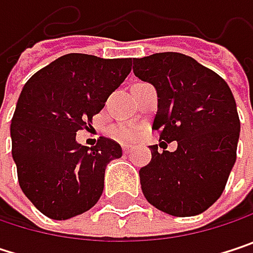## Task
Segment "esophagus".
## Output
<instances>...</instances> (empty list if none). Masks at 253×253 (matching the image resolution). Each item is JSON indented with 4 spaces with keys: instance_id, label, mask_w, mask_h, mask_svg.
Instances as JSON below:
<instances>
[{
    "instance_id": "obj_1",
    "label": "esophagus",
    "mask_w": 253,
    "mask_h": 253,
    "mask_svg": "<svg viewBox=\"0 0 253 253\" xmlns=\"http://www.w3.org/2000/svg\"><path fill=\"white\" fill-rule=\"evenodd\" d=\"M123 152L128 155V154H131V152H133V148H130V146H123Z\"/></svg>"
}]
</instances>
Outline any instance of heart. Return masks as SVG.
<instances>
[{"label":"heart","instance_id":"b5f03b06","mask_svg":"<svg viewBox=\"0 0 253 253\" xmlns=\"http://www.w3.org/2000/svg\"><path fill=\"white\" fill-rule=\"evenodd\" d=\"M110 133L114 139L117 140H122V142H131L136 134H137V130L133 125H126V123H120V125H116L110 128Z\"/></svg>","mask_w":253,"mask_h":253}]
</instances>
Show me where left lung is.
Instances as JSON below:
<instances>
[{
	"label": "left lung",
	"mask_w": 253,
	"mask_h": 253,
	"mask_svg": "<svg viewBox=\"0 0 253 253\" xmlns=\"http://www.w3.org/2000/svg\"><path fill=\"white\" fill-rule=\"evenodd\" d=\"M133 73L154 84L158 111L154 130L177 142L174 152H158L140 169L146 201L157 210L192 217L208 210L223 193L236 163L240 120L223 77L192 57L160 52L133 60Z\"/></svg>",
	"instance_id": "1"
}]
</instances>
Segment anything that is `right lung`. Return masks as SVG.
<instances>
[{
  "instance_id": "obj_1",
  "label": "right lung",
  "mask_w": 253,
  "mask_h": 253,
  "mask_svg": "<svg viewBox=\"0 0 253 253\" xmlns=\"http://www.w3.org/2000/svg\"><path fill=\"white\" fill-rule=\"evenodd\" d=\"M128 73L130 58L67 54L27 80L11 120V154L23 193L43 215L67 220L99 201L105 167L122 146L99 137L87 148L76 133L89 130Z\"/></svg>"
}]
</instances>
